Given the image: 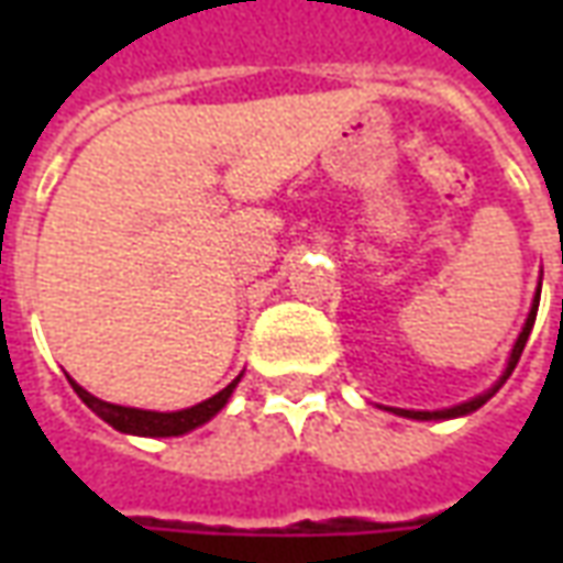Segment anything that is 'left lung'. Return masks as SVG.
<instances>
[{
  "label": "left lung",
  "mask_w": 563,
  "mask_h": 563,
  "mask_svg": "<svg viewBox=\"0 0 563 563\" xmlns=\"http://www.w3.org/2000/svg\"><path fill=\"white\" fill-rule=\"evenodd\" d=\"M537 307H540V292H537V298H533V307H531V313H528V322H525V329H521L519 334V341H516V346H512V355H509V365L507 371H504V377H500V383H497L495 389H488L485 395H479V398H473V401L467 404H459V407H449V410H434V413H428V410H395L398 416H410V419H455V416H467L473 413V410H479L492 395H495L500 386H504V379L512 374V367L519 365V358H521V350H525V343H528V334H531L533 329V319H537Z\"/></svg>",
  "instance_id": "1"
}]
</instances>
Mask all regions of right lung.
Returning <instances> with one entry per match:
<instances>
[{
	"label": "right lung",
	"instance_id": "1",
	"mask_svg": "<svg viewBox=\"0 0 563 563\" xmlns=\"http://www.w3.org/2000/svg\"><path fill=\"white\" fill-rule=\"evenodd\" d=\"M238 379H232L225 389L217 391L208 401L196 404V407H189V410H177V413H153V410H135V407H117V404L99 401L96 395H90L87 389H80L75 379H68V383H71V389L78 391L80 401L87 404L92 413L102 416L104 422L114 424L117 431L141 437H177L186 434V431H192V428L205 424L208 419H213V416L220 413L222 407H225V401H229L232 389L238 386Z\"/></svg>",
	"mask_w": 563,
	"mask_h": 563
}]
</instances>
